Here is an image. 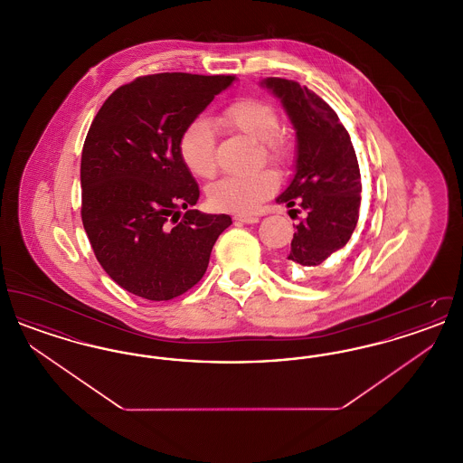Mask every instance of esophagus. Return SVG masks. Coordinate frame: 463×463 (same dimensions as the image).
I'll return each instance as SVG.
<instances>
[{
	"label": "esophagus",
	"mask_w": 463,
	"mask_h": 463,
	"mask_svg": "<svg viewBox=\"0 0 463 463\" xmlns=\"http://www.w3.org/2000/svg\"><path fill=\"white\" fill-rule=\"evenodd\" d=\"M234 221L242 222V223H257L259 222V217H253V215H241V213H238V215H234Z\"/></svg>",
	"instance_id": "esophagus-1"
}]
</instances>
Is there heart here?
I'll return each instance as SVG.
<instances>
[{
  "mask_svg": "<svg viewBox=\"0 0 463 463\" xmlns=\"http://www.w3.org/2000/svg\"><path fill=\"white\" fill-rule=\"evenodd\" d=\"M219 121L231 132L240 133L259 142L260 159L274 165H287L291 149L279 132L276 109L257 99H238L221 110ZM178 156L184 166L198 178L217 174L215 133L204 118L189 121L178 137ZM278 174L265 168L250 175L223 176L208 187V203L219 212L251 213L278 189Z\"/></svg>",
  "mask_w": 463,
  "mask_h": 463,
  "instance_id": "1",
  "label": "heart"
}]
</instances>
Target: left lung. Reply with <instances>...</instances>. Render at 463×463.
<instances>
[{
    "label": "left lung",
    "instance_id": "1",
    "mask_svg": "<svg viewBox=\"0 0 463 463\" xmlns=\"http://www.w3.org/2000/svg\"><path fill=\"white\" fill-rule=\"evenodd\" d=\"M264 85L281 99L297 130V174L276 199L306 215L293 225L288 260L316 267L347 244L359 221L363 185L351 135L307 87L283 78H267Z\"/></svg>",
    "mask_w": 463,
    "mask_h": 463
}]
</instances>
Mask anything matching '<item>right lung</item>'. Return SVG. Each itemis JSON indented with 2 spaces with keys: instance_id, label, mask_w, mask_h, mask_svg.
<instances>
[{
  "instance_id": "obj_1",
  "label": "right lung",
  "mask_w": 463,
  "mask_h": 463,
  "mask_svg": "<svg viewBox=\"0 0 463 463\" xmlns=\"http://www.w3.org/2000/svg\"><path fill=\"white\" fill-rule=\"evenodd\" d=\"M236 76L159 72L114 90L81 155V221L93 253L121 288L172 300L198 285L232 223L193 206L199 187L178 156L184 127Z\"/></svg>"
}]
</instances>
